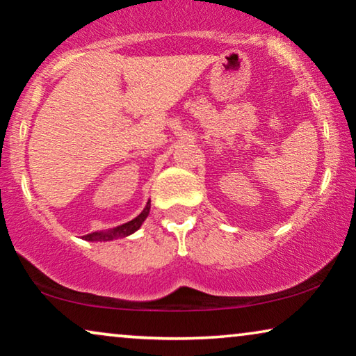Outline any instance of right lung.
I'll return each instance as SVG.
<instances>
[{
    "label": "right lung",
    "instance_id": "right-lung-1",
    "mask_svg": "<svg viewBox=\"0 0 356 356\" xmlns=\"http://www.w3.org/2000/svg\"><path fill=\"white\" fill-rule=\"evenodd\" d=\"M149 210H151V200L146 204V207L143 209V212L136 216V218H133L131 221H128V223H123L120 226H117V228H112V229H107V231H95V233H90L83 236L81 239L85 241H112V239H118V238H127V236H130L135 233L141 228L143 221L147 218L149 215Z\"/></svg>",
    "mask_w": 356,
    "mask_h": 356
}]
</instances>
